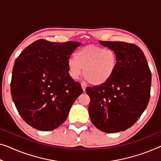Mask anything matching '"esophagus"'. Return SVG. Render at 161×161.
Segmentation results:
<instances>
[{
    "instance_id": "34e87169",
    "label": "esophagus",
    "mask_w": 161,
    "mask_h": 161,
    "mask_svg": "<svg viewBox=\"0 0 161 161\" xmlns=\"http://www.w3.org/2000/svg\"><path fill=\"white\" fill-rule=\"evenodd\" d=\"M81 87H82V90H84V91H85V90H86V85L85 83H81Z\"/></svg>"
}]
</instances>
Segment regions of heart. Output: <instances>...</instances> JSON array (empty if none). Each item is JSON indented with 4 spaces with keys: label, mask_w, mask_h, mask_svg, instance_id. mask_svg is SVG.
Masks as SVG:
<instances>
[{
    "label": "heart",
    "mask_w": 161,
    "mask_h": 161,
    "mask_svg": "<svg viewBox=\"0 0 161 161\" xmlns=\"http://www.w3.org/2000/svg\"><path fill=\"white\" fill-rule=\"evenodd\" d=\"M118 58L112 49L96 45H88L81 47L75 54V58L68 60L67 66L69 76L77 79L83 71L91 85H102L106 83L116 70Z\"/></svg>",
    "instance_id": "heart-1"
}]
</instances>
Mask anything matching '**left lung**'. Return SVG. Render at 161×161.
Instances as JSON below:
<instances>
[{
    "instance_id": "1",
    "label": "left lung",
    "mask_w": 161,
    "mask_h": 161,
    "mask_svg": "<svg viewBox=\"0 0 161 161\" xmlns=\"http://www.w3.org/2000/svg\"><path fill=\"white\" fill-rule=\"evenodd\" d=\"M99 42L116 53L118 64L106 83L86 88L90 97L89 114L100 131H125L134 125L147 106L152 75L145 55L137 45L124 42Z\"/></svg>"
}]
</instances>
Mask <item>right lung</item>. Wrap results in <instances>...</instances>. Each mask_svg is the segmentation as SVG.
<instances>
[{
    "mask_svg": "<svg viewBox=\"0 0 161 161\" xmlns=\"http://www.w3.org/2000/svg\"><path fill=\"white\" fill-rule=\"evenodd\" d=\"M81 45L38 40L16 59L11 81L12 99L21 118L33 128H58L82 93L80 83L69 76L67 66L70 56Z\"/></svg>",
    "mask_w": 161,
    "mask_h": 161,
    "instance_id": "right-lung-1",
    "label": "right lung"
}]
</instances>
